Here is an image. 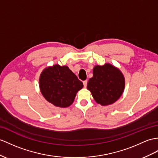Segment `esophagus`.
<instances>
[{
  "label": "esophagus",
  "mask_w": 158,
  "mask_h": 158,
  "mask_svg": "<svg viewBox=\"0 0 158 158\" xmlns=\"http://www.w3.org/2000/svg\"><path fill=\"white\" fill-rule=\"evenodd\" d=\"M83 84H84V87L86 88L87 86V80H84V81H83Z\"/></svg>",
  "instance_id": "esophagus-1"
}]
</instances>
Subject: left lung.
I'll return each mask as SVG.
<instances>
[{
  "label": "left lung",
  "instance_id": "8db88e82",
  "mask_svg": "<svg viewBox=\"0 0 158 158\" xmlns=\"http://www.w3.org/2000/svg\"><path fill=\"white\" fill-rule=\"evenodd\" d=\"M125 88V78L121 72L109 64L96 66L93 76L88 82L95 101L105 106L113 104L121 97Z\"/></svg>",
  "mask_w": 158,
  "mask_h": 158
}]
</instances>
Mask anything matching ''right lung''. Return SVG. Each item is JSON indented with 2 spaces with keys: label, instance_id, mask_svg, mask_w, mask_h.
<instances>
[{
  "label": "right lung",
  "instance_id": "right-lung-1",
  "mask_svg": "<svg viewBox=\"0 0 158 158\" xmlns=\"http://www.w3.org/2000/svg\"><path fill=\"white\" fill-rule=\"evenodd\" d=\"M41 94L48 102L59 107H68L74 101L83 83L68 67L54 65L41 72L40 78Z\"/></svg>",
  "mask_w": 158,
  "mask_h": 158
}]
</instances>
